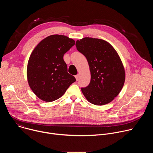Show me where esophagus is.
Here are the masks:
<instances>
[{"label":"esophagus","mask_w":153,"mask_h":153,"mask_svg":"<svg viewBox=\"0 0 153 153\" xmlns=\"http://www.w3.org/2000/svg\"><path fill=\"white\" fill-rule=\"evenodd\" d=\"M75 77H76V80H79V74L76 75V76H75Z\"/></svg>","instance_id":"esophagus-1"}]
</instances>
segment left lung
Instances as JSON below:
<instances>
[{
  "instance_id": "8db88e82",
  "label": "left lung",
  "mask_w": 153,
  "mask_h": 153,
  "mask_svg": "<svg viewBox=\"0 0 153 153\" xmlns=\"http://www.w3.org/2000/svg\"><path fill=\"white\" fill-rule=\"evenodd\" d=\"M77 50L88 61L90 84L81 90L89 102L103 105L111 102L122 90L125 79L123 65L117 53L106 41L85 37L76 43Z\"/></svg>"
}]
</instances>
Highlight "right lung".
<instances>
[{
  "label": "right lung",
  "instance_id": "right-lung-1",
  "mask_svg": "<svg viewBox=\"0 0 153 153\" xmlns=\"http://www.w3.org/2000/svg\"><path fill=\"white\" fill-rule=\"evenodd\" d=\"M74 44L75 41L67 36L54 34L43 39L33 51L27 65V79L40 99L54 101L76 82L63 60L64 54Z\"/></svg>",
  "mask_w": 153,
  "mask_h": 153
}]
</instances>
